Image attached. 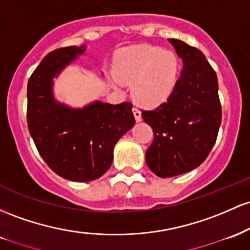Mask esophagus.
<instances>
[{
	"label": "esophagus",
	"instance_id": "1",
	"mask_svg": "<svg viewBox=\"0 0 250 250\" xmlns=\"http://www.w3.org/2000/svg\"><path fill=\"white\" fill-rule=\"evenodd\" d=\"M133 114H134V118H136V122H140L142 120V112L138 107H133Z\"/></svg>",
	"mask_w": 250,
	"mask_h": 250
}]
</instances>
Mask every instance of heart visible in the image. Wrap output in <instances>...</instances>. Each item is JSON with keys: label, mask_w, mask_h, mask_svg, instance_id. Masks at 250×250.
<instances>
[{"label": "heart", "mask_w": 250, "mask_h": 250, "mask_svg": "<svg viewBox=\"0 0 250 250\" xmlns=\"http://www.w3.org/2000/svg\"><path fill=\"white\" fill-rule=\"evenodd\" d=\"M178 74L177 55L148 44L125 49L114 63L117 79L132 83L134 99L146 106L164 103L175 89Z\"/></svg>", "instance_id": "1"}]
</instances>
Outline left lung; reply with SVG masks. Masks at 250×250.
Segmentation results:
<instances>
[{"label": "left lung", "instance_id": "1", "mask_svg": "<svg viewBox=\"0 0 250 250\" xmlns=\"http://www.w3.org/2000/svg\"><path fill=\"white\" fill-rule=\"evenodd\" d=\"M169 42L183 60L181 77L167 102L142 112L155 136L145 161L162 178L200 167L214 146L222 119L217 75L203 53L177 39Z\"/></svg>", "mask_w": 250, "mask_h": 250}]
</instances>
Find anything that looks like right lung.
<instances>
[{
  "label": "right lung",
  "instance_id": "right-lung-1",
  "mask_svg": "<svg viewBox=\"0 0 250 250\" xmlns=\"http://www.w3.org/2000/svg\"><path fill=\"white\" fill-rule=\"evenodd\" d=\"M85 48L69 46L50 52L27 86V123L35 146L50 169L73 182L102 177L113 161L116 143L134 125L131 103L93 102L72 108L55 100L53 79Z\"/></svg>",
  "mask_w": 250,
  "mask_h": 250
}]
</instances>
